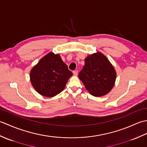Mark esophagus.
Segmentation results:
<instances>
[{
  "label": "esophagus",
  "mask_w": 147,
  "mask_h": 147,
  "mask_svg": "<svg viewBox=\"0 0 147 147\" xmlns=\"http://www.w3.org/2000/svg\"><path fill=\"white\" fill-rule=\"evenodd\" d=\"M73 73L74 75H77V74H78V71L77 70H74V71H73Z\"/></svg>",
  "instance_id": "34e87169"
}]
</instances>
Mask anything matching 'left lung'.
I'll list each match as a JSON object with an SVG mask.
<instances>
[{
    "mask_svg": "<svg viewBox=\"0 0 147 147\" xmlns=\"http://www.w3.org/2000/svg\"><path fill=\"white\" fill-rule=\"evenodd\" d=\"M78 74L91 95L101 96L108 93L114 85L116 73L107 57L97 52L88 56Z\"/></svg>",
    "mask_w": 147,
    "mask_h": 147,
    "instance_id": "8db88e82",
    "label": "left lung"
}]
</instances>
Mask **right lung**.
<instances>
[{
    "label": "right lung",
    "mask_w": 147,
    "mask_h": 147,
    "mask_svg": "<svg viewBox=\"0 0 147 147\" xmlns=\"http://www.w3.org/2000/svg\"><path fill=\"white\" fill-rule=\"evenodd\" d=\"M73 73L58 54L51 52L43 57L30 72L31 82L43 96L52 97L65 88Z\"/></svg>",
    "instance_id": "obj_1"
}]
</instances>
